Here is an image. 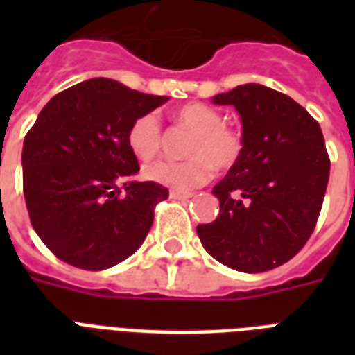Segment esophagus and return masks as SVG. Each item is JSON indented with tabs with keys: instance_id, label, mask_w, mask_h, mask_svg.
Masks as SVG:
<instances>
[{
	"instance_id": "34e87169",
	"label": "esophagus",
	"mask_w": 355,
	"mask_h": 355,
	"mask_svg": "<svg viewBox=\"0 0 355 355\" xmlns=\"http://www.w3.org/2000/svg\"><path fill=\"white\" fill-rule=\"evenodd\" d=\"M169 195H171V199H177V200H186L191 197V193H189V191H182V189H171V191H169Z\"/></svg>"
}]
</instances>
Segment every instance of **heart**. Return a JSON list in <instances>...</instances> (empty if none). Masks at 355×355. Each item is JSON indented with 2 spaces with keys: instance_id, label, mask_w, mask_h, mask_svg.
<instances>
[{
  "instance_id": "heart-1",
  "label": "heart",
  "mask_w": 355,
  "mask_h": 355,
  "mask_svg": "<svg viewBox=\"0 0 355 355\" xmlns=\"http://www.w3.org/2000/svg\"><path fill=\"white\" fill-rule=\"evenodd\" d=\"M173 119L191 132L184 147L186 160H155L144 167V177L175 189H193L206 184L217 169L227 171L239 162L245 139L239 128L225 123L219 110L205 103H188L177 108ZM164 130L158 116L141 114L130 125L127 144L139 160L155 158L162 149Z\"/></svg>"
}]
</instances>
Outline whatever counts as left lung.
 Instances as JSON below:
<instances>
[{"instance_id":"8db88e82","label":"left lung","mask_w":355,"mask_h":355,"mask_svg":"<svg viewBox=\"0 0 355 355\" xmlns=\"http://www.w3.org/2000/svg\"><path fill=\"white\" fill-rule=\"evenodd\" d=\"M243 121V155L214 188L221 211L197 234L208 252L241 272H263L297 256L317 227L330 156L317 119L261 85L214 97Z\"/></svg>"}]
</instances>
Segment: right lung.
Masks as SVG:
<instances>
[{
    "instance_id": "1",
    "label": "right lung",
    "mask_w": 355,
    "mask_h": 355,
    "mask_svg": "<svg viewBox=\"0 0 355 355\" xmlns=\"http://www.w3.org/2000/svg\"><path fill=\"white\" fill-rule=\"evenodd\" d=\"M166 101L118 80L90 79L42 108L24 139V195L31 225L58 259L103 270L144 243L169 191L134 180L139 164L127 132Z\"/></svg>"
}]
</instances>
